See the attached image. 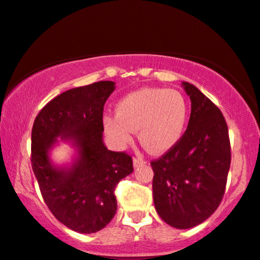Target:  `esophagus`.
I'll return each mask as SVG.
<instances>
[{
	"mask_svg": "<svg viewBox=\"0 0 260 260\" xmlns=\"http://www.w3.org/2000/svg\"><path fill=\"white\" fill-rule=\"evenodd\" d=\"M144 164H147V161L143 160V157L137 156V157H134V159H133V166H134V168H139V166H143Z\"/></svg>",
	"mask_w": 260,
	"mask_h": 260,
	"instance_id": "esophagus-1",
	"label": "esophagus"
}]
</instances>
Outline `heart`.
<instances>
[{"label": "heart", "instance_id": "heart-1", "mask_svg": "<svg viewBox=\"0 0 260 260\" xmlns=\"http://www.w3.org/2000/svg\"><path fill=\"white\" fill-rule=\"evenodd\" d=\"M187 101L180 91L165 88H142L126 95L116 106V115L104 116V129L115 147L124 148L134 131L151 153L174 148L187 123Z\"/></svg>", "mask_w": 260, "mask_h": 260}]
</instances>
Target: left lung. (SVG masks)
Returning a JSON list of instances; mask_svg holds the SVG:
<instances>
[{"label":"left lung","mask_w":260,"mask_h":260,"mask_svg":"<svg viewBox=\"0 0 260 260\" xmlns=\"http://www.w3.org/2000/svg\"><path fill=\"white\" fill-rule=\"evenodd\" d=\"M182 85L192 107L188 127L180 142L150 165L157 214L170 226L190 229L205 221L222 201L231 147L219 107L193 84Z\"/></svg>","instance_id":"left-lung-1"}]
</instances>
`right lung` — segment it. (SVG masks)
<instances>
[{"label": "right lung", "mask_w": 260, "mask_h": 260, "mask_svg": "<svg viewBox=\"0 0 260 260\" xmlns=\"http://www.w3.org/2000/svg\"><path fill=\"white\" fill-rule=\"evenodd\" d=\"M115 90L110 80L71 89L38 113L31 129V168L44 202L53 216L79 234H94L117 210L115 188L133 172L132 156L109 150L103 140V112ZM70 140L79 156L71 168H56L48 153Z\"/></svg>", "instance_id": "right-lung-1"}]
</instances>
